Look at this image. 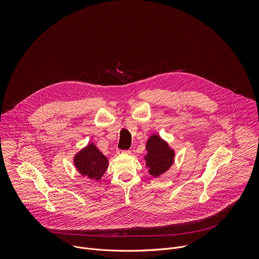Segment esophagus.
<instances>
[{
    "instance_id": "esophagus-1",
    "label": "esophagus",
    "mask_w": 259,
    "mask_h": 259,
    "mask_svg": "<svg viewBox=\"0 0 259 259\" xmlns=\"http://www.w3.org/2000/svg\"><path fill=\"white\" fill-rule=\"evenodd\" d=\"M119 154H130V151L129 150H125V151H122V150H119L118 152Z\"/></svg>"
}]
</instances>
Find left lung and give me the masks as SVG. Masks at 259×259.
<instances>
[{"mask_svg":"<svg viewBox=\"0 0 259 259\" xmlns=\"http://www.w3.org/2000/svg\"><path fill=\"white\" fill-rule=\"evenodd\" d=\"M147 155L145 156L146 166L153 176H160L173 164L174 152L158 135H153L146 142Z\"/></svg>","mask_w":259,"mask_h":259,"instance_id":"left-lung-1","label":"left lung"}]
</instances>
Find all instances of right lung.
Segmentation results:
<instances>
[{
    "label": "right lung",
    "mask_w": 259,
    "mask_h": 259,
    "mask_svg": "<svg viewBox=\"0 0 259 259\" xmlns=\"http://www.w3.org/2000/svg\"><path fill=\"white\" fill-rule=\"evenodd\" d=\"M75 166L83 176L99 180L107 169V159L90 143L75 157Z\"/></svg>",
    "instance_id": "1"
}]
</instances>
